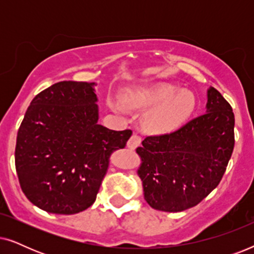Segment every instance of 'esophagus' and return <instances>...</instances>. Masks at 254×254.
<instances>
[{
	"mask_svg": "<svg viewBox=\"0 0 254 254\" xmlns=\"http://www.w3.org/2000/svg\"><path fill=\"white\" fill-rule=\"evenodd\" d=\"M141 141H142V138H141V136H138L137 134L131 135L130 138H129V140H128V142H127V147L129 148V149L137 148L138 145H140Z\"/></svg>",
	"mask_w": 254,
	"mask_h": 254,
	"instance_id": "obj_1",
	"label": "esophagus"
}]
</instances>
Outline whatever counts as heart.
<instances>
[{"label":"heart","instance_id":"obj_1","mask_svg":"<svg viewBox=\"0 0 254 254\" xmlns=\"http://www.w3.org/2000/svg\"><path fill=\"white\" fill-rule=\"evenodd\" d=\"M131 105L152 109L144 117L145 129L151 133H169L182 126L192 116L195 98L189 91H179L170 84L138 89L130 96ZM114 107L118 111L126 110L123 100H117Z\"/></svg>","mask_w":254,"mask_h":254}]
</instances>
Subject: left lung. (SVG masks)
Segmentation results:
<instances>
[{
  "label": "left lung",
  "instance_id": "obj_1",
  "mask_svg": "<svg viewBox=\"0 0 254 254\" xmlns=\"http://www.w3.org/2000/svg\"><path fill=\"white\" fill-rule=\"evenodd\" d=\"M234 128L230 104L210 86L206 113L172 133L145 137L136 148L137 175L149 206L177 213L201 202L224 175L234 150Z\"/></svg>",
  "mask_w": 254,
  "mask_h": 254
}]
</instances>
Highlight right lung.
Masks as SVG:
<instances>
[{
  "label": "right lung",
  "instance_id": "add662e5",
  "mask_svg": "<svg viewBox=\"0 0 254 254\" xmlns=\"http://www.w3.org/2000/svg\"><path fill=\"white\" fill-rule=\"evenodd\" d=\"M96 83L64 81L34 97L17 134L15 163L25 196L40 209L71 215L95 202L112 152L131 130L98 124Z\"/></svg>",
  "mask_w": 254,
  "mask_h": 254
}]
</instances>
